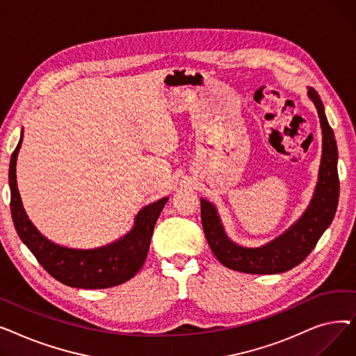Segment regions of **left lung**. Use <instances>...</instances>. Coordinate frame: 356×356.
<instances>
[{
    "label": "left lung",
    "instance_id": "left-lung-1",
    "mask_svg": "<svg viewBox=\"0 0 356 356\" xmlns=\"http://www.w3.org/2000/svg\"><path fill=\"white\" fill-rule=\"evenodd\" d=\"M309 97L317 108L323 133V154L316 193L309 209L282 236L261 248H242L223 232L222 223L212 203L200 199L202 227L208 244L220 264L248 274H278L298 266L313 251L330 225L339 200L338 147L333 129L325 115L323 104L310 88Z\"/></svg>",
    "mask_w": 356,
    "mask_h": 356
}]
</instances>
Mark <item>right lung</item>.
I'll use <instances>...</instances> for the list:
<instances>
[{"mask_svg": "<svg viewBox=\"0 0 356 356\" xmlns=\"http://www.w3.org/2000/svg\"><path fill=\"white\" fill-rule=\"evenodd\" d=\"M22 140L10 163L11 216L18 236L40 266L58 282L76 289H108L125 283L143 267L156 222L168 197L148 204L136 218V227L114 244L98 250H70L47 241L29 220L15 181V160Z\"/></svg>", "mask_w": 356, "mask_h": 356, "instance_id": "obj_1", "label": "right lung"}]
</instances>
